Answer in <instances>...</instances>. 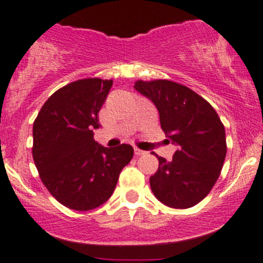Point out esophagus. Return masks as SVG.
Returning <instances> with one entry per match:
<instances>
[{"instance_id": "1", "label": "esophagus", "mask_w": 263, "mask_h": 263, "mask_svg": "<svg viewBox=\"0 0 263 263\" xmlns=\"http://www.w3.org/2000/svg\"><path fill=\"white\" fill-rule=\"evenodd\" d=\"M135 155L136 156H142V155H146V152L140 149V148H135Z\"/></svg>"}]
</instances>
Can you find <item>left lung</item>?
I'll list each match as a JSON object with an SVG mask.
<instances>
[{"instance_id":"1","label":"left lung","mask_w":263,"mask_h":263,"mask_svg":"<svg viewBox=\"0 0 263 263\" xmlns=\"http://www.w3.org/2000/svg\"><path fill=\"white\" fill-rule=\"evenodd\" d=\"M135 89L155 104L162 129L177 146L171 162L155 153L159 165L149 178L153 194L167 206H194L209 194L224 164L221 120L200 95L173 81L138 80Z\"/></svg>"}]
</instances>
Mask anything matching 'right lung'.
I'll return each instance as SVG.
<instances>
[{"label": "right lung", "instance_id": "1", "mask_svg": "<svg viewBox=\"0 0 263 263\" xmlns=\"http://www.w3.org/2000/svg\"><path fill=\"white\" fill-rule=\"evenodd\" d=\"M112 80L74 81L45 101L33 123V159L42 182L60 204L92 210L110 199L122 168L134 157L129 144L114 148L93 140L99 111Z\"/></svg>", "mask_w": 263, "mask_h": 263}]
</instances>
